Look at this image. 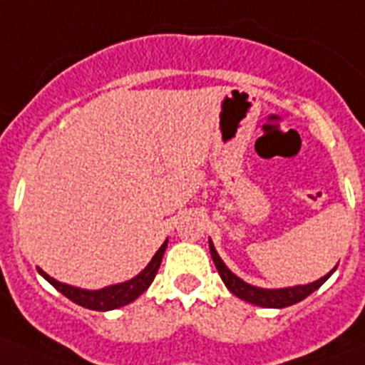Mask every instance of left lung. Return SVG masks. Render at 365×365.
<instances>
[{"label":"left lung","instance_id":"left-lung-1","mask_svg":"<svg viewBox=\"0 0 365 365\" xmlns=\"http://www.w3.org/2000/svg\"><path fill=\"white\" fill-rule=\"evenodd\" d=\"M210 254L212 259H214V265H216L217 272H220V277H222L223 284L227 286L229 292L235 294L240 299L248 301V303H254L257 307H267V309H284V307L295 305V303H299L305 297L318 289L322 286L326 280H328L334 271L337 269H331V271L326 274V277L318 278L317 282L305 284V286H294V288H278V289H265V288H257V286H252V284L244 282L242 278H239L235 272L229 271V267L225 265L222 261V257L217 255L216 248H214V244L210 240Z\"/></svg>","mask_w":365,"mask_h":365}]
</instances>
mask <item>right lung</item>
I'll use <instances>...</instances> for the list:
<instances>
[{
    "instance_id": "obj_1",
    "label": "right lung",
    "mask_w": 365,
    "mask_h": 365,
    "mask_svg": "<svg viewBox=\"0 0 365 365\" xmlns=\"http://www.w3.org/2000/svg\"><path fill=\"white\" fill-rule=\"evenodd\" d=\"M166 244L168 239L163 242L155 255L151 257V261L148 263V267L143 269L140 274H136L130 280L121 284H113V286H108V288L102 289H81L76 288V286H70V284H62L58 280H54L53 277H48L47 272L37 267V271L41 274L47 282H51L54 288L58 289L60 294L66 295L68 299H71L77 305L85 307V309H91V311H113V309H119V307H125L128 303H132L134 299H138L140 295L145 292V289L151 286L155 274L159 271L160 261H163V254H165Z\"/></svg>"
}]
</instances>
